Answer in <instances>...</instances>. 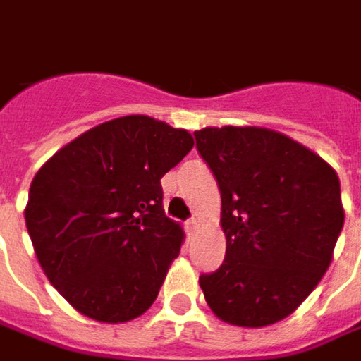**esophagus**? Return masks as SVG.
<instances>
[{"instance_id":"34e87169","label":"esophagus","mask_w":361,"mask_h":361,"mask_svg":"<svg viewBox=\"0 0 361 361\" xmlns=\"http://www.w3.org/2000/svg\"><path fill=\"white\" fill-rule=\"evenodd\" d=\"M196 228H197V220H196V218H192V220H188V222H185V230H188L190 234H192V232H194Z\"/></svg>"}]
</instances>
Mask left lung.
Instances as JSON below:
<instances>
[{
	"instance_id": "left-lung-1",
	"label": "left lung",
	"mask_w": 361,
	"mask_h": 361,
	"mask_svg": "<svg viewBox=\"0 0 361 361\" xmlns=\"http://www.w3.org/2000/svg\"><path fill=\"white\" fill-rule=\"evenodd\" d=\"M196 147L222 196L226 259L200 276L212 313L238 327L285 319L334 259L343 228L336 169L264 127H206Z\"/></svg>"
}]
</instances>
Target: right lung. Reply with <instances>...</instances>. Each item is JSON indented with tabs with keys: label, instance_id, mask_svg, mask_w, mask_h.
<instances>
[{
	"label": "right lung",
	"instance_id": "right-lung-1",
	"mask_svg": "<svg viewBox=\"0 0 361 361\" xmlns=\"http://www.w3.org/2000/svg\"><path fill=\"white\" fill-rule=\"evenodd\" d=\"M192 147L185 129L129 115L88 129L39 167L25 226L44 274L78 313L125 323L153 305L183 243L165 216L161 178Z\"/></svg>",
	"mask_w": 361,
	"mask_h": 361
}]
</instances>
